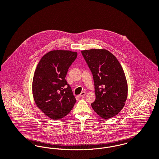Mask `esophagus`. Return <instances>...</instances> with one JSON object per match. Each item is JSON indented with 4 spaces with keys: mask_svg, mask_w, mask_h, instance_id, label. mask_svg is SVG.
I'll list each match as a JSON object with an SVG mask.
<instances>
[{
    "mask_svg": "<svg viewBox=\"0 0 159 159\" xmlns=\"http://www.w3.org/2000/svg\"><path fill=\"white\" fill-rule=\"evenodd\" d=\"M85 94H86V93H85V92H82V93L79 95V97H80V98H83V97H84Z\"/></svg>",
    "mask_w": 159,
    "mask_h": 159,
    "instance_id": "34e87169",
    "label": "esophagus"
}]
</instances>
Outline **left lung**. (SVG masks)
<instances>
[{
    "label": "left lung",
    "mask_w": 159,
    "mask_h": 159,
    "mask_svg": "<svg viewBox=\"0 0 159 159\" xmlns=\"http://www.w3.org/2000/svg\"><path fill=\"white\" fill-rule=\"evenodd\" d=\"M81 52L93 75V111L104 119L115 116L124 107L128 94L127 82L120 63L106 49L92 48Z\"/></svg>",
    "instance_id": "1"
}]
</instances>
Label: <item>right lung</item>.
I'll list each match as a JSON object with an SVG mask.
<instances>
[{
    "label": "right lung",
    "mask_w": 159,
    "mask_h": 159,
    "mask_svg": "<svg viewBox=\"0 0 159 159\" xmlns=\"http://www.w3.org/2000/svg\"><path fill=\"white\" fill-rule=\"evenodd\" d=\"M77 56V52L70 50H52L41 57L35 69L33 97L38 107L52 120L66 116L76 102L66 76Z\"/></svg>",
    "instance_id": "obj_1"
}]
</instances>
